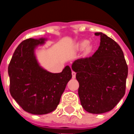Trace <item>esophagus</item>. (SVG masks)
Here are the masks:
<instances>
[{"label": "esophagus", "mask_w": 134, "mask_h": 134, "mask_svg": "<svg viewBox=\"0 0 134 134\" xmlns=\"http://www.w3.org/2000/svg\"><path fill=\"white\" fill-rule=\"evenodd\" d=\"M71 75H72V78H75V77H76V73H75V71H72Z\"/></svg>", "instance_id": "obj_1"}]
</instances>
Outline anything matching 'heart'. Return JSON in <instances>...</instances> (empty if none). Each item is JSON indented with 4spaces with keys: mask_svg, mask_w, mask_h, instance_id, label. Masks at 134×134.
<instances>
[{
    "mask_svg": "<svg viewBox=\"0 0 134 134\" xmlns=\"http://www.w3.org/2000/svg\"><path fill=\"white\" fill-rule=\"evenodd\" d=\"M89 41H87V40H84V41H82L80 43V48L81 49H83V48H87L88 47V45H89ZM89 49H90V48L89 47L88 48Z\"/></svg>",
    "mask_w": 134,
    "mask_h": 134,
    "instance_id": "heart-1",
    "label": "heart"
}]
</instances>
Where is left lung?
Masks as SVG:
<instances>
[{
  "label": "left lung",
  "instance_id": "8db88e82",
  "mask_svg": "<svg viewBox=\"0 0 134 134\" xmlns=\"http://www.w3.org/2000/svg\"><path fill=\"white\" fill-rule=\"evenodd\" d=\"M98 49L92 57L75 60L71 69L79 83L78 95L86 111L100 114L113 110L125 93L128 68L123 51L102 33Z\"/></svg>",
  "mask_w": 134,
  "mask_h": 134
}]
</instances>
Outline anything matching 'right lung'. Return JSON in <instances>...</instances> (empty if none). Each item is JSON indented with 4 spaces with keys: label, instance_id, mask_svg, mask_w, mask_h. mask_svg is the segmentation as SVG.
Here are the masks:
<instances>
[{
    "label": "right lung",
    "instance_id": "add662e5",
    "mask_svg": "<svg viewBox=\"0 0 134 134\" xmlns=\"http://www.w3.org/2000/svg\"><path fill=\"white\" fill-rule=\"evenodd\" d=\"M45 41V38L23 41L15 49L8 66L12 97L24 110L35 115L56 110L72 77L69 65L60 73H51L40 65L35 51Z\"/></svg>",
    "mask_w": 134,
    "mask_h": 134
}]
</instances>
